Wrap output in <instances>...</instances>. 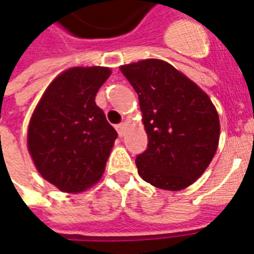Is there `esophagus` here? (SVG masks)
Instances as JSON below:
<instances>
[{
    "instance_id": "1",
    "label": "esophagus",
    "mask_w": 254,
    "mask_h": 254,
    "mask_svg": "<svg viewBox=\"0 0 254 254\" xmlns=\"http://www.w3.org/2000/svg\"><path fill=\"white\" fill-rule=\"evenodd\" d=\"M116 129H117V131H119V134L121 135V137L125 134V124L124 123L119 124V125H116Z\"/></svg>"
}]
</instances>
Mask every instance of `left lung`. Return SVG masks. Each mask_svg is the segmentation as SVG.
Listing matches in <instances>:
<instances>
[{"label":"left lung","instance_id":"8db88e82","mask_svg":"<svg viewBox=\"0 0 254 254\" xmlns=\"http://www.w3.org/2000/svg\"><path fill=\"white\" fill-rule=\"evenodd\" d=\"M120 69L138 95L149 138L135 158L139 177L158 189H186L216 153L220 124L212 101L166 62L146 59Z\"/></svg>","mask_w":254,"mask_h":254}]
</instances>
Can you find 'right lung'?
Segmentation results:
<instances>
[{
  "label": "right lung",
  "mask_w": 254,
  "mask_h": 254,
  "mask_svg": "<svg viewBox=\"0 0 254 254\" xmlns=\"http://www.w3.org/2000/svg\"><path fill=\"white\" fill-rule=\"evenodd\" d=\"M111 75L105 67H73L49 85L30 120L27 146L38 171L65 192L101 178L117 131L95 103Z\"/></svg>",
  "instance_id": "add662e5"
}]
</instances>
